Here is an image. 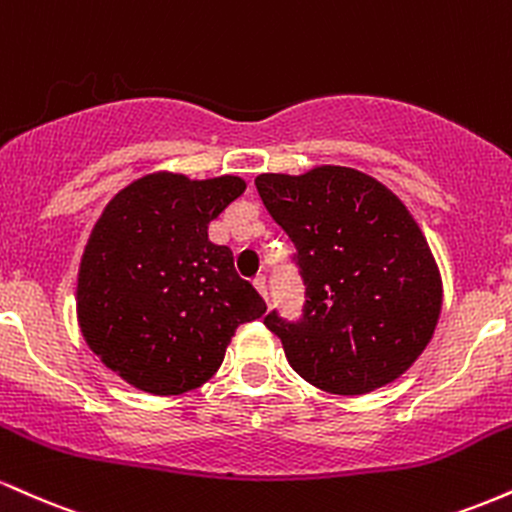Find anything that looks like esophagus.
<instances>
[{
	"mask_svg": "<svg viewBox=\"0 0 512 512\" xmlns=\"http://www.w3.org/2000/svg\"><path fill=\"white\" fill-rule=\"evenodd\" d=\"M252 286H255L257 293H260V296L264 298V301H269V296H267V279H264L262 274H260V276H255V279H252Z\"/></svg>",
	"mask_w": 512,
	"mask_h": 512,
	"instance_id": "obj_1",
	"label": "esophagus"
}]
</instances>
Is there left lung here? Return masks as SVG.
Segmentation results:
<instances>
[{
    "label": "left lung",
    "instance_id": "obj_1",
    "mask_svg": "<svg viewBox=\"0 0 512 512\" xmlns=\"http://www.w3.org/2000/svg\"><path fill=\"white\" fill-rule=\"evenodd\" d=\"M262 204L296 248L301 322L264 317L291 368L332 395L395 383L424 354L443 310V279L407 204L346 166L255 178Z\"/></svg>",
    "mask_w": 512,
    "mask_h": 512
}]
</instances>
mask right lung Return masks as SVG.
I'll return each instance as SVG.
<instances>
[{
  "mask_svg": "<svg viewBox=\"0 0 512 512\" xmlns=\"http://www.w3.org/2000/svg\"><path fill=\"white\" fill-rule=\"evenodd\" d=\"M238 175H142L105 204L76 274V320L105 368L149 395H182L221 368L267 305L214 245L209 223L245 192Z\"/></svg>",
  "mask_w": 512,
  "mask_h": 512,
  "instance_id": "right-lung-1",
  "label": "right lung"
}]
</instances>
